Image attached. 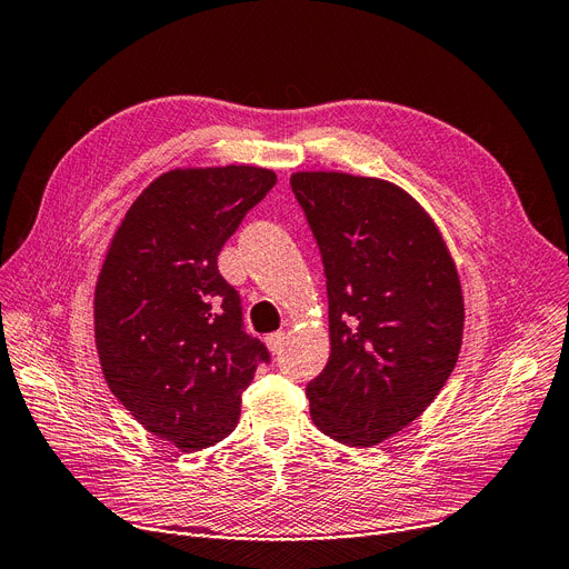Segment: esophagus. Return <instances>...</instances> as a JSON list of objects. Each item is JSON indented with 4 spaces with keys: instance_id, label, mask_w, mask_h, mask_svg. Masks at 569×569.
Returning <instances> with one entry per match:
<instances>
[{
    "instance_id": "esophagus-1",
    "label": "esophagus",
    "mask_w": 569,
    "mask_h": 569,
    "mask_svg": "<svg viewBox=\"0 0 569 569\" xmlns=\"http://www.w3.org/2000/svg\"><path fill=\"white\" fill-rule=\"evenodd\" d=\"M284 342H287V336H284L282 331H276V333L266 336V347H268L270 351H273V355H280L282 347H284Z\"/></svg>"
}]
</instances>
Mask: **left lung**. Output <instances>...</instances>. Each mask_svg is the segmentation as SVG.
Segmentation results:
<instances>
[{
  "label": "left lung",
  "instance_id": "left-lung-1",
  "mask_svg": "<svg viewBox=\"0 0 569 569\" xmlns=\"http://www.w3.org/2000/svg\"><path fill=\"white\" fill-rule=\"evenodd\" d=\"M327 273V368L308 385L315 426L372 447L442 391L463 340V291L447 242L402 187L340 171L291 173Z\"/></svg>",
  "mask_w": 569,
  "mask_h": 569
}]
</instances>
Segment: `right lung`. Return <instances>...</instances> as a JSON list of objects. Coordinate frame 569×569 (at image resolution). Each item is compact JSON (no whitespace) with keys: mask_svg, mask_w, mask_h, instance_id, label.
<instances>
[{"mask_svg":"<svg viewBox=\"0 0 569 569\" xmlns=\"http://www.w3.org/2000/svg\"><path fill=\"white\" fill-rule=\"evenodd\" d=\"M276 171L246 164L171 169L127 210L94 289L103 380L159 440L201 451L240 419V393L268 361L242 331L238 291L218 254Z\"/></svg>","mask_w":569,"mask_h":569,"instance_id":"obj_1","label":"right lung"}]
</instances>
